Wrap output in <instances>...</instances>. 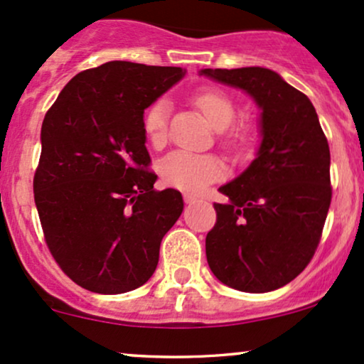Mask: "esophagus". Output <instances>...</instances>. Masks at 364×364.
I'll use <instances>...</instances> for the list:
<instances>
[{
  "instance_id": "obj_1",
  "label": "esophagus",
  "mask_w": 364,
  "mask_h": 364,
  "mask_svg": "<svg viewBox=\"0 0 364 364\" xmlns=\"http://www.w3.org/2000/svg\"><path fill=\"white\" fill-rule=\"evenodd\" d=\"M183 200H185L186 203H193V202H196V196L191 195V193H185V195H183Z\"/></svg>"
}]
</instances>
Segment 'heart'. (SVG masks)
Listing matches in <instances>:
<instances>
[{
	"mask_svg": "<svg viewBox=\"0 0 364 364\" xmlns=\"http://www.w3.org/2000/svg\"><path fill=\"white\" fill-rule=\"evenodd\" d=\"M191 102L205 116L212 128L224 129L223 144L231 150H241L252 144L255 129L246 121H236V107L232 99L223 90L205 89L191 95ZM169 101L161 97L154 101L144 112L141 127L145 139L154 147H162L168 139ZM159 174L168 186L185 191H200L207 185L224 176V164L215 156L190 152H171L159 162Z\"/></svg>",
	"mask_w": 364,
	"mask_h": 364,
	"instance_id": "obj_1",
	"label": "heart"
}]
</instances>
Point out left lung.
Wrapping results in <instances>:
<instances>
[{
  "label": "left lung",
  "instance_id": "left-lung-1",
  "mask_svg": "<svg viewBox=\"0 0 364 364\" xmlns=\"http://www.w3.org/2000/svg\"><path fill=\"white\" fill-rule=\"evenodd\" d=\"M248 92L262 109L258 157L219 191L205 237L210 270L232 289L269 292L306 269L332 200L330 149L310 99L260 66L202 70Z\"/></svg>",
  "mask_w": 364,
  "mask_h": 364
}]
</instances>
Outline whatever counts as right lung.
<instances>
[{
  "label": "right lung",
  "mask_w": 364,
  "mask_h": 364,
  "mask_svg": "<svg viewBox=\"0 0 364 364\" xmlns=\"http://www.w3.org/2000/svg\"><path fill=\"white\" fill-rule=\"evenodd\" d=\"M183 75L178 66L104 63L75 75L46 112L36 207L53 258L83 289L144 286L181 215V193L154 188L141 119Z\"/></svg>",
  "instance_id": "add662e5"
}]
</instances>
